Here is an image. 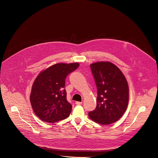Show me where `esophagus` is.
I'll return each mask as SVG.
<instances>
[{
	"label": "esophagus",
	"instance_id": "1",
	"mask_svg": "<svg viewBox=\"0 0 158 158\" xmlns=\"http://www.w3.org/2000/svg\"><path fill=\"white\" fill-rule=\"evenodd\" d=\"M82 104V102H79V101H76V105H81Z\"/></svg>",
	"mask_w": 158,
	"mask_h": 158
}]
</instances>
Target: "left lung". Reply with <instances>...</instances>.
I'll return each instance as SVG.
<instances>
[{
	"mask_svg": "<svg viewBox=\"0 0 158 158\" xmlns=\"http://www.w3.org/2000/svg\"><path fill=\"white\" fill-rule=\"evenodd\" d=\"M98 90L97 106L89 116L101 124H110L119 119L129 101L127 81L117 66L109 62L90 65Z\"/></svg>",
	"mask_w": 158,
	"mask_h": 158,
	"instance_id": "left-lung-1",
	"label": "left lung"
}]
</instances>
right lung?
Here are the masks:
<instances>
[{"label": "right lung", "instance_id": "1", "mask_svg": "<svg viewBox=\"0 0 158 158\" xmlns=\"http://www.w3.org/2000/svg\"><path fill=\"white\" fill-rule=\"evenodd\" d=\"M79 65L78 63H58L38 75L30 100L34 112L42 121L52 123L69 117L72 105L67 100L65 82Z\"/></svg>", "mask_w": 158, "mask_h": 158}]
</instances>
